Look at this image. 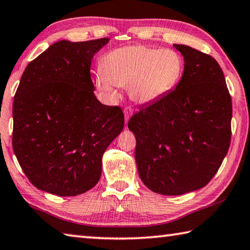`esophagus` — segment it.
<instances>
[{
  "label": "esophagus",
  "mask_w": 250,
  "mask_h": 250,
  "mask_svg": "<svg viewBox=\"0 0 250 250\" xmlns=\"http://www.w3.org/2000/svg\"><path fill=\"white\" fill-rule=\"evenodd\" d=\"M124 113H125V125L128 124V120H129V118L132 116V113H133V110L131 109L130 107H125V110H124Z\"/></svg>",
  "instance_id": "34e87169"
}]
</instances>
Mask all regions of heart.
Here are the masks:
<instances>
[{"instance_id":"heart-1","label":"heart","mask_w":250,"mask_h":250,"mask_svg":"<svg viewBox=\"0 0 250 250\" xmlns=\"http://www.w3.org/2000/svg\"><path fill=\"white\" fill-rule=\"evenodd\" d=\"M183 72L184 60L175 50L125 46L111 50L103 59L96 85L112 99L119 96L117 87H128L134 102L152 104L176 87Z\"/></svg>"}]
</instances>
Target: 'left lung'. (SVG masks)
Wrapping results in <instances>:
<instances>
[{"label": "left lung", "mask_w": 250, "mask_h": 250, "mask_svg": "<svg viewBox=\"0 0 250 250\" xmlns=\"http://www.w3.org/2000/svg\"><path fill=\"white\" fill-rule=\"evenodd\" d=\"M174 47L185 61L179 83L128 122L137 140L141 180L165 196L208 185L228 154L232 134V99L219 63L189 46Z\"/></svg>", "instance_id": "1"}]
</instances>
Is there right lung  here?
Segmentation results:
<instances>
[{
  "mask_svg": "<svg viewBox=\"0 0 250 250\" xmlns=\"http://www.w3.org/2000/svg\"><path fill=\"white\" fill-rule=\"evenodd\" d=\"M109 39L60 40L26 66L13 103V149L36 188L60 197L92 189L124 129L120 107L94 94L90 64Z\"/></svg>",
  "mask_w": 250,
  "mask_h": 250,
  "instance_id": "1",
  "label": "right lung"
}]
</instances>
